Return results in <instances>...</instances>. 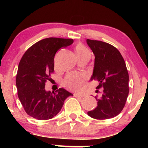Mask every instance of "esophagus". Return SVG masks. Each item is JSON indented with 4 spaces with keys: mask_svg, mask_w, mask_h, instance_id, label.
I'll use <instances>...</instances> for the list:
<instances>
[{
    "mask_svg": "<svg viewBox=\"0 0 148 148\" xmlns=\"http://www.w3.org/2000/svg\"><path fill=\"white\" fill-rule=\"evenodd\" d=\"M74 96L75 97H79V98H83V95H80V94L77 93H74Z\"/></svg>",
    "mask_w": 148,
    "mask_h": 148,
    "instance_id": "obj_1",
    "label": "esophagus"
}]
</instances>
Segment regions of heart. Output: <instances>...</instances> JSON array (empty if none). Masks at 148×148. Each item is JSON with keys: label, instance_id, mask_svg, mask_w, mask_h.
<instances>
[{"label": "heart", "instance_id": "heart-1", "mask_svg": "<svg viewBox=\"0 0 148 148\" xmlns=\"http://www.w3.org/2000/svg\"><path fill=\"white\" fill-rule=\"evenodd\" d=\"M74 51L78 58L90 56V53L86 47L82 43H78L75 46ZM86 79V76L83 74L71 72L65 76L63 81L64 86L71 90H79Z\"/></svg>", "mask_w": 148, "mask_h": 148}]
</instances>
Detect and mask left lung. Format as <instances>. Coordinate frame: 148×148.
<instances>
[{
	"label": "left lung",
	"mask_w": 148,
	"mask_h": 148,
	"mask_svg": "<svg viewBox=\"0 0 148 148\" xmlns=\"http://www.w3.org/2000/svg\"><path fill=\"white\" fill-rule=\"evenodd\" d=\"M86 42L95 57L91 80L98 81L96 89L103 90L101 96L95 97L97 107L88 114L97 119L114 118L123 109L129 93L126 64L120 52L110 44L90 39Z\"/></svg>",
	"instance_id": "left-lung-1"
}]
</instances>
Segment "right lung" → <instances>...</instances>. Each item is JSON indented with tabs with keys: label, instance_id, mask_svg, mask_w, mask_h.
<instances>
[{
	"label": "right lung",
	"instance_id": "add662e5",
	"mask_svg": "<svg viewBox=\"0 0 148 148\" xmlns=\"http://www.w3.org/2000/svg\"><path fill=\"white\" fill-rule=\"evenodd\" d=\"M73 42L72 39H44L30 47L22 56L16 84L21 105L31 117L39 120L51 119L60 111L65 100L73 95L64 88L55 92L45 90V83L52 79L56 53Z\"/></svg>",
	"mask_w": 148,
	"mask_h": 148
}]
</instances>
